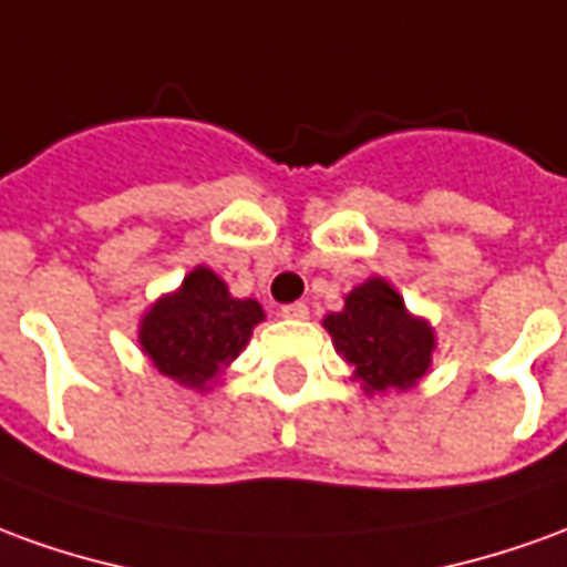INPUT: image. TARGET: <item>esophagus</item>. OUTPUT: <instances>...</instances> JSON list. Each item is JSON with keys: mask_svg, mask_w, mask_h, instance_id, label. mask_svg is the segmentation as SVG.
I'll use <instances>...</instances> for the list:
<instances>
[{"mask_svg": "<svg viewBox=\"0 0 567 567\" xmlns=\"http://www.w3.org/2000/svg\"><path fill=\"white\" fill-rule=\"evenodd\" d=\"M279 312H282L285 319H307V316H310V307H307V303H285Z\"/></svg>", "mask_w": 567, "mask_h": 567, "instance_id": "esophagus-1", "label": "esophagus"}]
</instances>
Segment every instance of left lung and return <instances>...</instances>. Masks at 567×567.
Returning a JSON list of instances; mask_svg holds the SVG:
<instances>
[{"instance_id":"left-lung-1","label":"left lung","mask_w":567,"mask_h":567,"mask_svg":"<svg viewBox=\"0 0 567 567\" xmlns=\"http://www.w3.org/2000/svg\"><path fill=\"white\" fill-rule=\"evenodd\" d=\"M324 328L365 383V393L408 390L430 368L435 347L430 324L408 316L402 297L383 279L352 288L347 307L331 312Z\"/></svg>"}]
</instances>
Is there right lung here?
<instances>
[{
  "label": "right lung",
  "mask_w": 567,
  "mask_h": 567,
  "mask_svg": "<svg viewBox=\"0 0 567 567\" xmlns=\"http://www.w3.org/2000/svg\"><path fill=\"white\" fill-rule=\"evenodd\" d=\"M264 319L257 300H239L215 272L193 270L181 291L162 297L144 316L141 347L165 378L193 390H205L227 368Z\"/></svg>",
  "instance_id": "right-lung-1"
}]
</instances>
